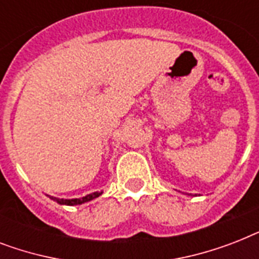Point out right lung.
Returning <instances> with one entry per match:
<instances>
[{"label":"right lung","mask_w":259,"mask_h":259,"mask_svg":"<svg viewBox=\"0 0 259 259\" xmlns=\"http://www.w3.org/2000/svg\"><path fill=\"white\" fill-rule=\"evenodd\" d=\"M101 193L102 192H94V193H90V195H87V196L82 197V199H71V200H67V199H58V197H54V196H51V199H52L54 201H56V203H59V204L76 205V204H82V203H86V201L93 200V199H95V197L99 196Z\"/></svg>","instance_id":"right-lung-1"}]
</instances>
